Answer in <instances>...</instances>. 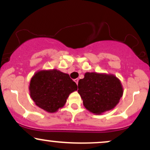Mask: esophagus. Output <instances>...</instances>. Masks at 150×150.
I'll list each match as a JSON object with an SVG mask.
<instances>
[{
	"mask_svg": "<svg viewBox=\"0 0 150 150\" xmlns=\"http://www.w3.org/2000/svg\"><path fill=\"white\" fill-rule=\"evenodd\" d=\"M74 81H75V83H76L77 85V84H78V81H79V79H78V78H77V79H75V80H74Z\"/></svg>",
	"mask_w": 150,
	"mask_h": 150,
	"instance_id": "obj_1",
	"label": "esophagus"
}]
</instances>
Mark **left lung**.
I'll use <instances>...</instances> for the list:
<instances>
[{
  "label": "left lung",
  "mask_w": 150,
  "mask_h": 150,
  "mask_svg": "<svg viewBox=\"0 0 150 150\" xmlns=\"http://www.w3.org/2000/svg\"><path fill=\"white\" fill-rule=\"evenodd\" d=\"M77 92L84 106L90 112L99 115L113 109L118 104L123 88L114 75L87 72L84 78L79 80Z\"/></svg>",
  "instance_id": "1"
}]
</instances>
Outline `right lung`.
I'll use <instances>...</instances> for the list:
<instances>
[{
	"label": "right lung",
	"mask_w": 150,
	"mask_h": 150,
	"mask_svg": "<svg viewBox=\"0 0 150 150\" xmlns=\"http://www.w3.org/2000/svg\"><path fill=\"white\" fill-rule=\"evenodd\" d=\"M30 94L35 104L49 113L63 107L77 86L68 74L56 69L37 71L30 80Z\"/></svg>",
	"instance_id": "obj_1"
}]
</instances>
